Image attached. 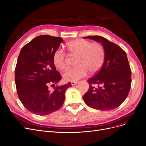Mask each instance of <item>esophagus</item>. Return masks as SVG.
Listing matches in <instances>:
<instances>
[{
    "mask_svg": "<svg viewBox=\"0 0 146 146\" xmlns=\"http://www.w3.org/2000/svg\"><path fill=\"white\" fill-rule=\"evenodd\" d=\"M78 83V82H77V81H73V82H71V85L72 86H75V85H76Z\"/></svg>",
    "mask_w": 146,
    "mask_h": 146,
    "instance_id": "obj_1",
    "label": "esophagus"
}]
</instances>
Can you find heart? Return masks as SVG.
Segmentation results:
<instances>
[{
    "instance_id": "heart-1",
    "label": "heart",
    "mask_w": 146,
    "mask_h": 146,
    "mask_svg": "<svg viewBox=\"0 0 146 146\" xmlns=\"http://www.w3.org/2000/svg\"><path fill=\"white\" fill-rule=\"evenodd\" d=\"M66 47L72 57H77L75 67L68 69L63 74L65 81H75L86 77L89 71L98 72L105 60L106 53L103 46L98 42H91L85 39H76L69 41ZM67 57L60 48L55 51L53 56L54 66L59 70L67 67Z\"/></svg>"
}]
</instances>
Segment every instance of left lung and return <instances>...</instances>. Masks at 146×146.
<instances>
[{
  "instance_id": "1",
  "label": "left lung",
  "mask_w": 146,
  "mask_h": 146,
  "mask_svg": "<svg viewBox=\"0 0 146 146\" xmlns=\"http://www.w3.org/2000/svg\"><path fill=\"white\" fill-rule=\"evenodd\" d=\"M84 38L102 43L106 56L99 72L87 80L89 89L83 96V99L87 105L95 109H114L125 100L131 88V71L126 52L103 37L92 36Z\"/></svg>"
}]
</instances>
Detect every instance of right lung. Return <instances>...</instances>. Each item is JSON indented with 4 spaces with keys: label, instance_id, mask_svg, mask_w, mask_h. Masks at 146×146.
<instances>
[{
    "label": "right lung",
    "instance_id": "obj_1",
    "mask_svg": "<svg viewBox=\"0 0 146 146\" xmlns=\"http://www.w3.org/2000/svg\"><path fill=\"white\" fill-rule=\"evenodd\" d=\"M64 40L60 37L42 35L33 39L21 50L15 69L18 96L24 106L38 115H46L58 110L64 104L66 90L71 82L54 87L61 75L56 71L53 54Z\"/></svg>",
    "mask_w": 146,
    "mask_h": 146
}]
</instances>
